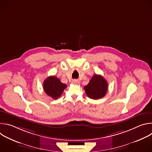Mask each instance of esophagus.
Wrapping results in <instances>:
<instances>
[{
    "instance_id": "esophagus-1",
    "label": "esophagus",
    "mask_w": 152,
    "mask_h": 152,
    "mask_svg": "<svg viewBox=\"0 0 152 152\" xmlns=\"http://www.w3.org/2000/svg\"><path fill=\"white\" fill-rule=\"evenodd\" d=\"M73 84H76L77 83V80H75V79H74V80H72V82Z\"/></svg>"
}]
</instances>
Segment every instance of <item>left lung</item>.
<instances>
[{"label":"left lung","instance_id":"obj_1","mask_svg":"<svg viewBox=\"0 0 152 152\" xmlns=\"http://www.w3.org/2000/svg\"><path fill=\"white\" fill-rule=\"evenodd\" d=\"M107 82L104 77L99 75H94L87 85L84 86V90L88 97L99 99L103 97L107 92Z\"/></svg>","mask_w":152,"mask_h":152}]
</instances>
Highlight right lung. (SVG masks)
<instances>
[{
	"label": "right lung",
	"instance_id": "obj_1",
	"mask_svg": "<svg viewBox=\"0 0 152 152\" xmlns=\"http://www.w3.org/2000/svg\"><path fill=\"white\" fill-rule=\"evenodd\" d=\"M67 85L62 83L61 80L54 76L48 77L43 82V88L47 95L53 99L59 98Z\"/></svg>",
	"mask_w": 152,
	"mask_h": 152
}]
</instances>
